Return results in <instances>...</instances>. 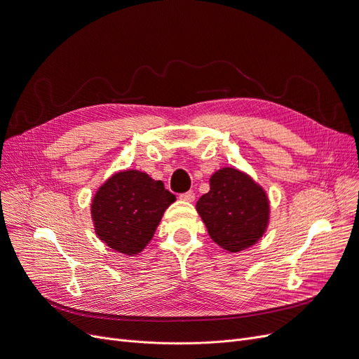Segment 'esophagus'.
Segmentation results:
<instances>
[{
  "label": "esophagus",
  "mask_w": 359,
  "mask_h": 359,
  "mask_svg": "<svg viewBox=\"0 0 359 359\" xmlns=\"http://www.w3.org/2000/svg\"><path fill=\"white\" fill-rule=\"evenodd\" d=\"M180 198H181V200H185V202H193V200L196 198V193H194V191L182 193V194H180Z\"/></svg>",
  "instance_id": "34e87169"
}]
</instances>
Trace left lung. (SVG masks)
Masks as SVG:
<instances>
[{
  "label": "left lung",
  "instance_id": "left-lung-1",
  "mask_svg": "<svg viewBox=\"0 0 359 359\" xmlns=\"http://www.w3.org/2000/svg\"><path fill=\"white\" fill-rule=\"evenodd\" d=\"M210 238L228 252H240L262 237L269 205L265 191L250 177L224 168L210 178V190L197 202Z\"/></svg>",
  "mask_w": 359,
  "mask_h": 359
}]
</instances>
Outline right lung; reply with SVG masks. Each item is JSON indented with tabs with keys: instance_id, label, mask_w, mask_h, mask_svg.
I'll use <instances>...</instances> for the list:
<instances>
[{
	"instance_id": "1",
	"label": "right lung",
	"mask_w": 359,
	"mask_h": 359,
	"mask_svg": "<svg viewBox=\"0 0 359 359\" xmlns=\"http://www.w3.org/2000/svg\"><path fill=\"white\" fill-rule=\"evenodd\" d=\"M175 196L162 181L144 172L123 170L97 191L91 213L95 233L106 245L125 255H135L151 240L166 208Z\"/></svg>"
}]
</instances>
